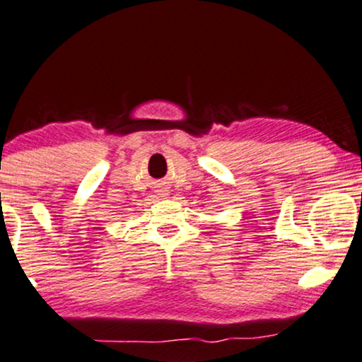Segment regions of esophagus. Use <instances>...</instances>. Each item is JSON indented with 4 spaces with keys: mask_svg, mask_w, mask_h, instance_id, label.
I'll return each mask as SVG.
<instances>
[{
    "mask_svg": "<svg viewBox=\"0 0 362 362\" xmlns=\"http://www.w3.org/2000/svg\"><path fill=\"white\" fill-rule=\"evenodd\" d=\"M159 192H161V196H163V198H166V196L170 194V191H168V187H163V189L159 191Z\"/></svg>",
    "mask_w": 362,
    "mask_h": 362,
    "instance_id": "obj_1",
    "label": "esophagus"
}]
</instances>
